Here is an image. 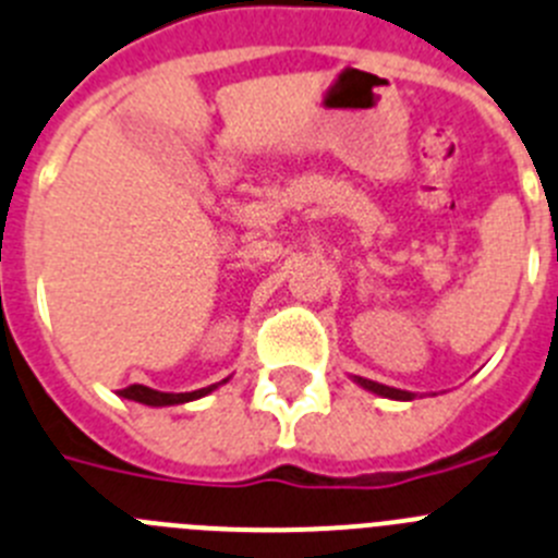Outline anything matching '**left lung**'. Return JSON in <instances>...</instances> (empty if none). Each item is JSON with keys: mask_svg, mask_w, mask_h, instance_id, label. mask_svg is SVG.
<instances>
[{"mask_svg": "<svg viewBox=\"0 0 558 558\" xmlns=\"http://www.w3.org/2000/svg\"><path fill=\"white\" fill-rule=\"evenodd\" d=\"M361 389L373 391V395H380V398H389V400H414V391H405V389H395V386H386L378 384V380H369V378H361V375H350Z\"/></svg>", "mask_w": 558, "mask_h": 558, "instance_id": "1", "label": "left lung"}]
</instances>
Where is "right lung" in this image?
I'll return each mask as SVG.
<instances>
[{"label":"right lung","mask_w":558,"mask_h":558,"mask_svg":"<svg viewBox=\"0 0 558 558\" xmlns=\"http://www.w3.org/2000/svg\"><path fill=\"white\" fill-rule=\"evenodd\" d=\"M222 384H228V378L219 380V384L205 386V389H194V391H158V389H149V386L133 384V386H128V389L119 391V398L133 400V403H142V405H153V409H163V405H183V403H192V400L205 398V395H210V391L219 389Z\"/></svg>","instance_id":"right-lung-1"}]
</instances>
